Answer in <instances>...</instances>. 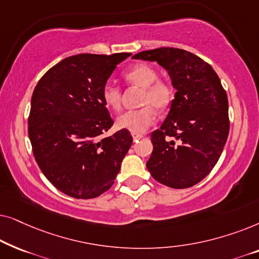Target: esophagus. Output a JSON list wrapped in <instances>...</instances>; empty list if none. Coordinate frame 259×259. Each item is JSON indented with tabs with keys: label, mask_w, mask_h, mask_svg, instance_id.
Segmentation results:
<instances>
[{
	"label": "esophagus",
	"mask_w": 259,
	"mask_h": 259,
	"mask_svg": "<svg viewBox=\"0 0 259 259\" xmlns=\"http://www.w3.org/2000/svg\"><path fill=\"white\" fill-rule=\"evenodd\" d=\"M132 137H133V140H138V139H141L144 136L140 133H132Z\"/></svg>",
	"instance_id": "esophagus-1"
}]
</instances>
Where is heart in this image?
Masks as SVG:
<instances>
[{
    "label": "heart",
    "instance_id": "obj_1",
    "mask_svg": "<svg viewBox=\"0 0 259 259\" xmlns=\"http://www.w3.org/2000/svg\"><path fill=\"white\" fill-rule=\"evenodd\" d=\"M127 82L143 88L139 109L126 111L116 118L115 125L120 130L132 133H143L157 119L158 111H165L171 106L175 93L172 84L166 80L157 79L158 73L153 67L139 63L123 73ZM102 100L108 108L116 111L121 106V91L114 83L107 82L101 92Z\"/></svg>",
    "mask_w": 259,
    "mask_h": 259
}]
</instances>
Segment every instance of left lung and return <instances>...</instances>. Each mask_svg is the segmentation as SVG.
<instances>
[{"label": "left lung", "mask_w": 259, "mask_h": 259, "mask_svg": "<svg viewBox=\"0 0 259 259\" xmlns=\"http://www.w3.org/2000/svg\"><path fill=\"white\" fill-rule=\"evenodd\" d=\"M157 62L171 77L176 95L161 127L151 134L146 162L152 177L172 189L201 182L221 157L229 136V102L213 68L192 53L158 48L133 56Z\"/></svg>", "instance_id": "obj_1"}]
</instances>
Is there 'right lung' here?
Segmentation results:
<instances>
[{"instance_id":"add662e5","label":"right lung","mask_w":259,"mask_h":259,"mask_svg":"<svg viewBox=\"0 0 259 259\" xmlns=\"http://www.w3.org/2000/svg\"><path fill=\"white\" fill-rule=\"evenodd\" d=\"M131 55L69 56L35 87L28 119L35 160L67 196L91 199L111 189L132 145L127 130L102 137L113 120L101 95L116 66Z\"/></svg>"}]
</instances>
